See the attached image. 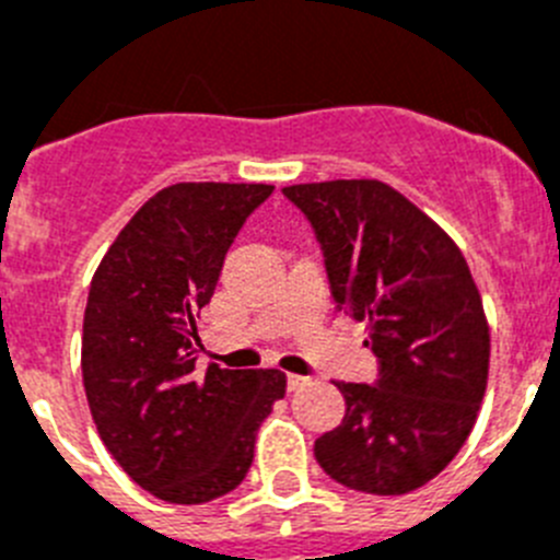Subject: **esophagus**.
Here are the masks:
<instances>
[{"label":"esophagus","instance_id":"1","mask_svg":"<svg viewBox=\"0 0 560 560\" xmlns=\"http://www.w3.org/2000/svg\"><path fill=\"white\" fill-rule=\"evenodd\" d=\"M308 384H311L308 375H294V373L289 375V389H291V393H296V389L308 387Z\"/></svg>","mask_w":560,"mask_h":560}]
</instances>
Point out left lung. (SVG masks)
<instances>
[{"mask_svg":"<svg viewBox=\"0 0 560 560\" xmlns=\"http://www.w3.org/2000/svg\"><path fill=\"white\" fill-rule=\"evenodd\" d=\"M325 257L336 311L368 323L373 384L336 381L341 427L314 443L345 488L409 493L438 477L477 423L491 334L463 252L429 215L375 179L283 187Z\"/></svg>","mask_w":560,"mask_h":560,"instance_id":"left-lung-1","label":"left lung"}]
</instances>
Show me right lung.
Masks as SVG:
<instances>
[{"label": "right lung", "mask_w": 560, "mask_h": 560, "mask_svg": "<svg viewBox=\"0 0 560 560\" xmlns=\"http://www.w3.org/2000/svg\"><path fill=\"white\" fill-rule=\"evenodd\" d=\"M271 185L179 182L122 226L89 285L81 368L103 446L173 504L235 491L255 434L285 395L280 370H196V314Z\"/></svg>", "instance_id": "add662e5"}]
</instances>
